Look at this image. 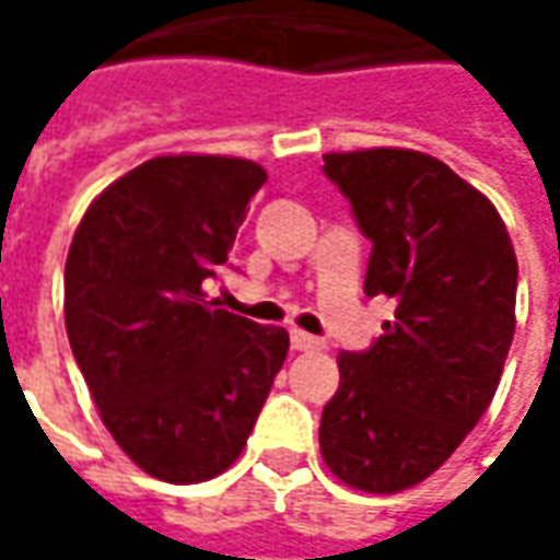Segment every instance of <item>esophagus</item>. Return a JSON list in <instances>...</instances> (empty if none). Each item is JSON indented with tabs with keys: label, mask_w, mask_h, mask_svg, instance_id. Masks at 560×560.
I'll return each instance as SVG.
<instances>
[{
	"label": "esophagus",
	"mask_w": 560,
	"mask_h": 560,
	"mask_svg": "<svg viewBox=\"0 0 560 560\" xmlns=\"http://www.w3.org/2000/svg\"><path fill=\"white\" fill-rule=\"evenodd\" d=\"M290 342H292V349H299V352H317V349H324V342H320L317 336L302 334V330H292Z\"/></svg>",
	"instance_id": "obj_1"
}]
</instances>
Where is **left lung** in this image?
Returning a JSON list of instances; mask_svg holds the SVG:
<instances>
[{
	"mask_svg": "<svg viewBox=\"0 0 560 560\" xmlns=\"http://www.w3.org/2000/svg\"><path fill=\"white\" fill-rule=\"evenodd\" d=\"M324 174L371 240L364 292L393 295L396 320L336 358L320 455L342 483L398 492L448 462L495 396L517 258L492 202L423 152H334Z\"/></svg>",
	"mask_w": 560,
	"mask_h": 560,
	"instance_id": "1",
	"label": "left lung"
}]
</instances>
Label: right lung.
I'll return each mask as SVG.
<instances>
[{
  "mask_svg": "<svg viewBox=\"0 0 560 560\" xmlns=\"http://www.w3.org/2000/svg\"><path fill=\"white\" fill-rule=\"evenodd\" d=\"M265 180L243 159H152L90 205L68 252L77 368L115 442L164 483H202L240 458L290 352L283 327L205 292Z\"/></svg>",
  "mask_w": 560,
  "mask_h": 560,
  "instance_id": "1",
  "label": "right lung"
}]
</instances>
